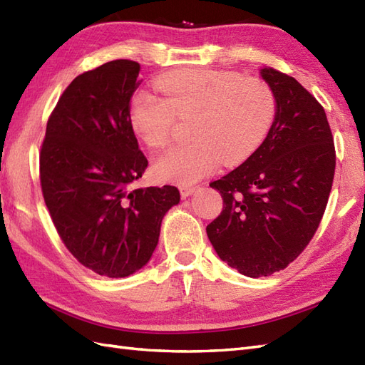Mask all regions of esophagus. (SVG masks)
<instances>
[{
	"label": "esophagus",
	"instance_id": "1",
	"mask_svg": "<svg viewBox=\"0 0 365 365\" xmlns=\"http://www.w3.org/2000/svg\"><path fill=\"white\" fill-rule=\"evenodd\" d=\"M196 190V187L193 185H181L180 187V192H181V196L182 197H189L190 195H193Z\"/></svg>",
	"mask_w": 365,
	"mask_h": 365
}]
</instances>
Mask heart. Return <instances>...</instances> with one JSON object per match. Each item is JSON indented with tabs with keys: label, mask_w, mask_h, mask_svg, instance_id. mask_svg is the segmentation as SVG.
I'll list each match as a JSON object with an SVG mask.
<instances>
[{
	"label": "heart",
	"mask_w": 365,
	"mask_h": 365,
	"mask_svg": "<svg viewBox=\"0 0 365 365\" xmlns=\"http://www.w3.org/2000/svg\"><path fill=\"white\" fill-rule=\"evenodd\" d=\"M157 88L163 97L141 90L129 102V125L145 145L163 148L176 118H195L193 141L153 161V175L165 182L192 184L222 161L244 163L267 138L277 111L267 82L236 71L176 70L158 77Z\"/></svg>",
	"instance_id": "heart-1"
}]
</instances>
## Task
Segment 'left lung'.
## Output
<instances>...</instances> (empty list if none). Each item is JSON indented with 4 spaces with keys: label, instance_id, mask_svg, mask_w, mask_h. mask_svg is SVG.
Listing matches in <instances>:
<instances>
[{
    "label": "left lung",
    "instance_id": "8db88e82",
    "mask_svg": "<svg viewBox=\"0 0 365 365\" xmlns=\"http://www.w3.org/2000/svg\"><path fill=\"white\" fill-rule=\"evenodd\" d=\"M262 79L277 111L252 155L210 187L224 208L207 236L219 259L247 277H268L294 262L322 222L335 173L323 106L294 77L269 67Z\"/></svg>",
    "mask_w": 365,
    "mask_h": 365
}]
</instances>
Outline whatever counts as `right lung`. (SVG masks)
Returning a JSON list of instances; mask_svg holds the SVG:
<instances>
[{"label": "right lung", "instance_id": "obj_1", "mask_svg": "<svg viewBox=\"0 0 365 365\" xmlns=\"http://www.w3.org/2000/svg\"><path fill=\"white\" fill-rule=\"evenodd\" d=\"M140 63L106 62L67 86L51 113L39 168L43 201L73 256L105 277L150 260L164 215L180 202L173 185L140 187L148 160L129 125Z\"/></svg>", "mask_w": 365, "mask_h": 365}]
</instances>
